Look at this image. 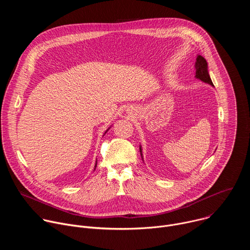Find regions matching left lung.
<instances>
[{
	"mask_svg": "<svg viewBox=\"0 0 250 250\" xmlns=\"http://www.w3.org/2000/svg\"><path fill=\"white\" fill-rule=\"evenodd\" d=\"M196 77L198 79H200L201 81L213 86V84L209 78L208 72V63H207L206 59L201 55H199L197 57V61H196ZM139 151L141 153L140 147H139Z\"/></svg>",
	"mask_w": 250,
	"mask_h": 250,
	"instance_id": "left-lung-1",
	"label": "left lung"
}]
</instances>
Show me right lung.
<instances>
[{
	"mask_svg": "<svg viewBox=\"0 0 250 250\" xmlns=\"http://www.w3.org/2000/svg\"><path fill=\"white\" fill-rule=\"evenodd\" d=\"M96 167H97V162H96V165H95V169H96Z\"/></svg>",
	"mask_w": 250,
	"mask_h": 250,
	"instance_id": "right-lung-1",
	"label": "right lung"
}]
</instances>
